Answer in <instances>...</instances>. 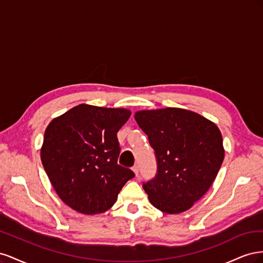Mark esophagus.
I'll list each match as a JSON object with an SVG mask.
<instances>
[{
    "mask_svg": "<svg viewBox=\"0 0 263 263\" xmlns=\"http://www.w3.org/2000/svg\"><path fill=\"white\" fill-rule=\"evenodd\" d=\"M133 171L135 172V174H136V177H138V174H139V166H138V165H134V166H133Z\"/></svg>",
    "mask_w": 263,
    "mask_h": 263,
    "instance_id": "34e87169",
    "label": "esophagus"
}]
</instances>
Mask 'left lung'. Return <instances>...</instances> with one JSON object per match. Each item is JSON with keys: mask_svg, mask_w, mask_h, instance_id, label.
<instances>
[{"mask_svg": "<svg viewBox=\"0 0 263 263\" xmlns=\"http://www.w3.org/2000/svg\"><path fill=\"white\" fill-rule=\"evenodd\" d=\"M135 119L157 159L156 177L142 184L150 203L166 214L187 211L208 192L224 160L218 127L176 107L139 110Z\"/></svg>", "mask_w": 263, "mask_h": 263, "instance_id": "1", "label": "left lung"}]
</instances>
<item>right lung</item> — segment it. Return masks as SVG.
Listing matches in <instances>:
<instances>
[{
    "label": "right lung",
    "mask_w": 263,
    "mask_h": 263,
    "mask_svg": "<svg viewBox=\"0 0 263 263\" xmlns=\"http://www.w3.org/2000/svg\"><path fill=\"white\" fill-rule=\"evenodd\" d=\"M130 110L74 106L47 126L42 162L61 200L85 215L104 213L135 173L117 163V133Z\"/></svg>",
    "instance_id": "obj_1"
}]
</instances>
